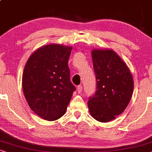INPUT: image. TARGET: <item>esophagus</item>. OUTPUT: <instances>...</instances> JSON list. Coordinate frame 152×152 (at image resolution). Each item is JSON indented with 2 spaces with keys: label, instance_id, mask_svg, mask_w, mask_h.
Returning <instances> with one entry per match:
<instances>
[{
  "label": "esophagus",
  "instance_id": "obj_1",
  "mask_svg": "<svg viewBox=\"0 0 152 152\" xmlns=\"http://www.w3.org/2000/svg\"><path fill=\"white\" fill-rule=\"evenodd\" d=\"M83 91V87L82 85H78V87H77V91H78V93H81V91Z\"/></svg>",
  "mask_w": 152,
  "mask_h": 152
}]
</instances>
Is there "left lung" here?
Here are the masks:
<instances>
[{"label":"left lung","mask_w":152,"mask_h":152,"mask_svg":"<svg viewBox=\"0 0 152 152\" xmlns=\"http://www.w3.org/2000/svg\"><path fill=\"white\" fill-rule=\"evenodd\" d=\"M91 56L96 91L87 104L94 118L107 123L127 107L133 93V78L125 62L113 50H94Z\"/></svg>","instance_id":"left-lung-1"}]
</instances>
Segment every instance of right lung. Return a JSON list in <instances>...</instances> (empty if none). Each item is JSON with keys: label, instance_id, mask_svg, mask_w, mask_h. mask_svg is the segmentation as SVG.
<instances>
[{"label": "right lung", "instance_id": "1", "mask_svg": "<svg viewBox=\"0 0 152 152\" xmlns=\"http://www.w3.org/2000/svg\"><path fill=\"white\" fill-rule=\"evenodd\" d=\"M71 47L50 44L29 58L23 71V93L31 110L47 121L65 114L76 87L70 81Z\"/></svg>", "mask_w": 152, "mask_h": 152}]
</instances>
